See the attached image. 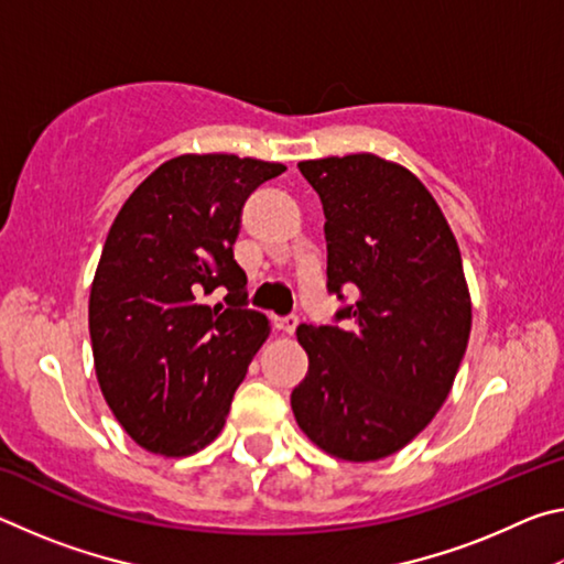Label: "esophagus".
I'll use <instances>...</instances> for the list:
<instances>
[{"instance_id": "esophagus-1", "label": "esophagus", "mask_w": 564, "mask_h": 564, "mask_svg": "<svg viewBox=\"0 0 564 564\" xmlns=\"http://www.w3.org/2000/svg\"><path fill=\"white\" fill-rule=\"evenodd\" d=\"M275 328H279L283 336H293L295 328H299V316H283L275 318Z\"/></svg>"}]
</instances>
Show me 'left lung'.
<instances>
[{
	"mask_svg": "<svg viewBox=\"0 0 564 564\" xmlns=\"http://www.w3.org/2000/svg\"><path fill=\"white\" fill-rule=\"evenodd\" d=\"M326 214L336 321L299 326L308 373L293 388L301 431L350 463L398 453L451 393L473 326L460 248L420 178L376 154L299 164Z\"/></svg>",
	"mask_w": 564,
	"mask_h": 564,
	"instance_id": "8db88e82",
	"label": "left lung"
}]
</instances>
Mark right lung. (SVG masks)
Instances as JSON below:
<instances>
[{"label": "right lung", "mask_w": 564, "mask_h": 564, "mask_svg": "<svg viewBox=\"0 0 564 564\" xmlns=\"http://www.w3.org/2000/svg\"><path fill=\"white\" fill-rule=\"evenodd\" d=\"M283 164L234 154L169 159L133 188L109 228L89 295L94 368L123 431L184 457L221 433L269 318L246 308L234 261L246 198ZM227 289V303L205 295Z\"/></svg>", "instance_id": "right-lung-1"}]
</instances>
